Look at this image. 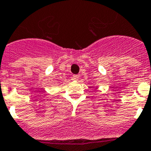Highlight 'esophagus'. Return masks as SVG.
<instances>
[{"label": "esophagus", "mask_w": 151, "mask_h": 151, "mask_svg": "<svg viewBox=\"0 0 151 151\" xmlns=\"http://www.w3.org/2000/svg\"><path fill=\"white\" fill-rule=\"evenodd\" d=\"M79 79V76L78 75H73L72 76V80L73 81H78Z\"/></svg>", "instance_id": "1"}]
</instances>
